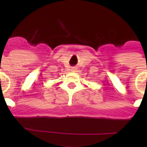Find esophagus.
Instances as JSON below:
<instances>
[{
    "mask_svg": "<svg viewBox=\"0 0 147 147\" xmlns=\"http://www.w3.org/2000/svg\"><path fill=\"white\" fill-rule=\"evenodd\" d=\"M71 71H76V68H72V69H71Z\"/></svg>",
    "mask_w": 147,
    "mask_h": 147,
    "instance_id": "1",
    "label": "esophagus"
}]
</instances>
